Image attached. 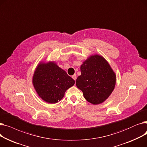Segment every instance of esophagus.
I'll return each instance as SVG.
<instances>
[{
    "label": "esophagus",
    "mask_w": 147,
    "mask_h": 147,
    "mask_svg": "<svg viewBox=\"0 0 147 147\" xmlns=\"http://www.w3.org/2000/svg\"><path fill=\"white\" fill-rule=\"evenodd\" d=\"M72 78H73L74 80H76V74L73 75V76H72Z\"/></svg>",
    "instance_id": "esophagus-1"
}]
</instances>
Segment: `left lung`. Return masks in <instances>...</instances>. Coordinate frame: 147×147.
<instances>
[{
    "instance_id": "obj_1",
    "label": "left lung",
    "mask_w": 147,
    "mask_h": 147,
    "mask_svg": "<svg viewBox=\"0 0 147 147\" xmlns=\"http://www.w3.org/2000/svg\"><path fill=\"white\" fill-rule=\"evenodd\" d=\"M81 75L76 86L89 102L99 104L109 98L114 90L116 76L107 61L101 56L89 58L80 67Z\"/></svg>"
}]
</instances>
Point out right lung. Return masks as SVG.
Instances as JSON below:
<instances>
[{
	"label": "right lung",
	"instance_id": "obj_1",
	"mask_svg": "<svg viewBox=\"0 0 147 147\" xmlns=\"http://www.w3.org/2000/svg\"><path fill=\"white\" fill-rule=\"evenodd\" d=\"M33 83L39 96L45 101L57 103L75 81L54 63L39 64L34 72Z\"/></svg>",
	"mask_w": 147,
	"mask_h": 147
}]
</instances>
